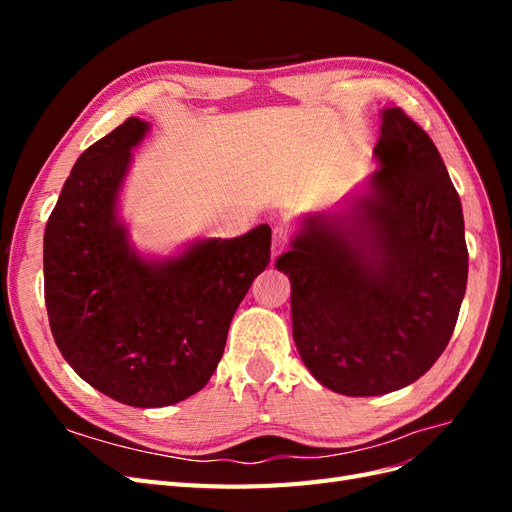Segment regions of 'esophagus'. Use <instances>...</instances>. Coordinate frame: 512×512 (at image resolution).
<instances>
[{"mask_svg":"<svg viewBox=\"0 0 512 512\" xmlns=\"http://www.w3.org/2000/svg\"><path fill=\"white\" fill-rule=\"evenodd\" d=\"M286 241H288L286 230L275 228V230H273V243H271V260H273V262L277 260V256H280V254L284 252Z\"/></svg>","mask_w":512,"mask_h":512,"instance_id":"esophagus-1","label":"esophagus"}]
</instances>
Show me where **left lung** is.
Segmentation results:
<instances>
[{
  "label": "left lung",
  "mask_w": 512,
  "mask_h": 512,
  "mask_svg": "<svg viewBox=\"0 0 512 512\" xmlns=\"http://www.w3.org/2000/svg\"><path fill=\"white\" fill-rule=\"evenodd\" d=\"M380 119L378 168L337 207L301 215L275 262L290 280L301 361L350 397L427 374L468 284L461 200L436 145L397 106Z\"/></svg>",
  "instance_id": "obj_1"
}]
</instances>
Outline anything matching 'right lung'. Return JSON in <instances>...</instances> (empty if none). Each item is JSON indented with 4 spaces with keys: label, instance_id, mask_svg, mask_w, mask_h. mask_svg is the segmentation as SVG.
Returning a JSON list of instances; mask_svg holds the SVG:
<instances>
[{
    "label": "right lung",
    "instance_id": "1",
    "mask_svg": "<svg viewBox=\"0 0 512 512\" xmlns=\"http://www.w3.org/2000/svg\"><path fill=\"white\" fill-rule=\"evenodd\" d=\"M151 126L130 117L76 160L44 230V301L59 352L87 384L134 408L198 393L230 320L271 260V228L196 239L145 256L121 220L132 151Z\"/></svg>",
    "mask_w": 512,
    "mask_h": 512
}]
</instances>
